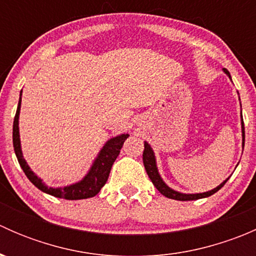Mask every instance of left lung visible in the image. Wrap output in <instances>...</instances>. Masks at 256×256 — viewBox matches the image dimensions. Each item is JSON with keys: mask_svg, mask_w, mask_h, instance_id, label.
<instances>
[{"mask_svg": "<svg viewBox=\"0 0 256 256\" xmlns=\"http://www.w3.org/2000/svg\"><path fill=\"white\" fill-rule=\"evenodd\" d=\"M226 72V76L230 78V74L229 72L226 70V68L223 69ZM242 147H244V142H245V130H244V121H242ZM142 160H144V170H146L147 174H148L150 180H152L154 187L158 190V192L161 194H164V197L167 198H171V200H200V198H206L209 197V196L214 194L216 192H218L222 187L226 183V180L229 178H226L223 183L216 187L214 190H209V192H204V193H196V194H184V193H180L177 190H174L172 188H170L166 183L162 180L161 176L158 174V170H157L156 166V158H154V154L152 151L151 146L148 144L144 142V154H142Z\"/></svg>", "mask_w": 256, "mask_h": 256, "instance_id": "8db88e82", "label": "left lung"}]
</instances>
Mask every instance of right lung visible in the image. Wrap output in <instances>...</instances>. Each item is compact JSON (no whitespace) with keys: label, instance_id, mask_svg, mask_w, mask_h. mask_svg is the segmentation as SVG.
Segmentation results:
<instances>
[{"label":"right lung","instance_id":"obj_1","mask_svg":"<svg viewBox=\"0 0 256 256\" xmlns=\"http://www.w3.org/2000/svg\"><path fill=\"white\" fill-rule=\"evenodd\" d=\"M22 95V92H20ZM20 102H18V108L16 112V116L14 120V154H16L18 164L22 167L23 172L27 176L28 180L42 192L48 193V194L54 196L56 198H64V200H86V198H92L96 196L100 192L104 184L106 183L108 178H109L110 170H112V164L115 162L116 157L120 154V150L122 147L124 142L126 138H128V134H122L120 136L110 138L102 151L99 152L98 157L95 158L94 164H92V168L88 172V174L82 178V180L74 184L66 186V187L62 188H52L46 186L42 182L40 177L36 176L33 174L32 170L27 164L26 160L23 158L22 150H20V128H18V118H20Z\"/></svg>","mask_w":256,"mask_h":256}]
</instances>
